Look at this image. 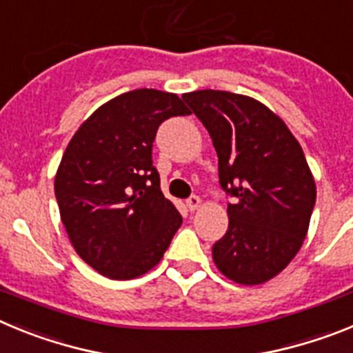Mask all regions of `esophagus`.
<instances>
[{
    "instance_id": "1",
    "label": "esophagus",
    "mask_w": 353,
    "mask_h": 353,
    "mask_svg": "<svg viewBox=\"0 0 353 353\" xmlns=\"http://www.w3.org/2000/svg\"><path fill=\"white\" fill-rule=\"evenodd\" d=\"M199 207H201V199H199V196H191V198L187 199V208L191 212L198 210Z\"/></svg>"
}]
</instances>
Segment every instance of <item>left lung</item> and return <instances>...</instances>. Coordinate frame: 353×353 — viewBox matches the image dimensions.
<instances>
[{"mask_svg": "<svg viewBox=\"0 0 353 353\" xmlns=\"http://www.w3.org/2000/svg\"><path fill=\"white\" fill-rule=\"evenodd\" d=\"M210 134L226 194L228 232L212 248L217 269L239 285H261L301 249L316 187L301 145L281 118L251 97L221 90L183 93Z\"/></svg>", "mask_w": 353, "mask_h": 353, "instance_id": "obj_1", "label": "left lung"}]
</instances>
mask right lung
<instances>
[{
    "label": "right lung",
    "instance_id": "obj_1",
    "mask_svg": "<svg viewBox=\"0 0 353 353\" xmlns=\"http://www.w3.org/2000/svg\"><path fill=\"white\" fill-rule=\"evenodd\" d=\"M191 111L152 88L114 97L68 143L54 179L76 252L111 279L143 276L164 256L182 215L161 191L152 146L162 121Z\"/></svg>",
    "mask_w": 353,
    "mask_h": 353
}]
</instances>
